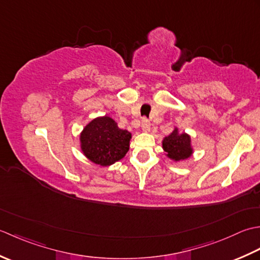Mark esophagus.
<instances>
[{
    "mask_svg": "<svg viewBox=\"0 0 260 260\" xmlns=\"http://www.w3.org/2000/svg\"><path fill=\"white\" fill-rule=\"evenodd\" d=\"M150 122H149V120H147V119H144L141 121V129H142V131H145V132H148L150 130Z\"/></svg>",
    "mask_w": 260,
    "mask_h": 260,
    "instance_id": "1",
    "label": "esophagus"
}]
</instances>
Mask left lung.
Returning a JSON list of instances; mask_svg holds the SVG:
<instances>
[{"mask_svg":"<svg viewBox=\"0 0 260 260\" xmlns=\"http://www.w3.org/2000/svg\"><path fill=\"white\" fill-rule=\"evenodd\" d=\"M161 145L165 155L175 162L187 159L194 152L192 138L186 132H179L177 126H175L171 135L164 138Z\"/></svg>","mask_w":260,"mask_h":260,"instance_id":"8db88e82","label":"left lung"}]
</instances>
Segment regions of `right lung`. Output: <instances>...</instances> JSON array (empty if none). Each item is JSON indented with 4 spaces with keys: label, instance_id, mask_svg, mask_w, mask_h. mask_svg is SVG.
I'll return each mask as SVG.
<instances>
[{
    "label": "right lung",
    "instance_id": "right-lung-1",
    "mask_svg": "<svg viewBox=\"0 0 260 260\" xmlns=\"http://www.w3.org/2000/svg\"><path fill=\"white\" fill-rule=\"evenodd\" d=\"M131 138V132L120 129L112 118L103 115L84 126L79 135V146L89 161L108 167L126 155Z\"/></svg>",
    "mask_w": 260,
    "mask_h": 260
}]
</instances>
